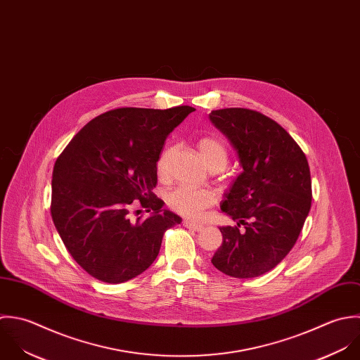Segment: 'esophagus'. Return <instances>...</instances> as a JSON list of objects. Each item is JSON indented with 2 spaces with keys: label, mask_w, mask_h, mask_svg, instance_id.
Returning a JSON list of instances; mask_svg holds the SVG:
<instances>
[{
  "label": "esophagus",
  "mask_w": 360,
  "mask_h": 360,
  "mask_svg": "<svg viewBox=\"0 0 360 360\" xmlns=\"http://www.w3.org/2000/svg\"><path fill=\"white\" fill-rule=\"evenodd\" d=\"M183 225H184L186 228H188V229L195 231V232H201V231L204 229V225L195 224V222H193V221H190V219H184V221H183Z\"/></svg>",
  "instance_id": "obj_1"
}]
</instances>
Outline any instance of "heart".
Wrapping results in <instances>:
<instances>
[{
  "instance_id": "heart-1",
  "label": "heart",
  "mask_w": 360,
  "mask_h": 360,
  "mask_svg": "<svg viewBox=\"0 0 360 360\" xmlns=\"http://www.w3.org/2000/svg\"><path fill=\"white\" fill-rule=\"evenodd\" d=\"M198 153L208 169L225 167L228 163V148L217 136H202L197 142ZM169 150H165L158 160V172L165 176L167 172ZM167 204L176 212L190 217L200 218L202 212L215 202V194L208 190H195L191 187H177L167 194Z\"/></svg>"
}]
</instances>
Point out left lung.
<instances>
[{
  "instance_id": "obj_1",
  "label": "left lung",
  "mask_w": 360,
  "mask_h": 360,
  "mask_svg": "<svg viewBox=\"0 0 360 360\" xmlns=\"http://www.w3.org/2000/svg\"><path fill=\"white\" fill-rule=\"evenodd\" d=\"M210 120L243 167L221 204L238 225L219 228L224 241L211 261L229 276L255 278L275 268L302 232L311 207L309 163L285 128L255 110H212Z\"/></svg>"
}]
</instances>
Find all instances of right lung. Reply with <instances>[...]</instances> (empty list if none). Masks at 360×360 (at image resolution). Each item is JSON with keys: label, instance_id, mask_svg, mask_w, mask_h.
<instances>
[{"label": "right lung", "instance_id": "add662e5", "mask_svg": "<svg viewBox=\"0 0 360 360\" xmlns=\"http://www.w3.org/2000/svg\"><path fill=\"white\" fill-rule=\"evenodd\" d=\"M194 108H121L89 121L57 158L51 218L72 258L91 276L121 283L156 259L163 235L181 218L152 190L167 135ZM136 203L151 215L130 221Z\"/></svg>", "mask_w": 360, "mask_h": 360}]
</instances>
